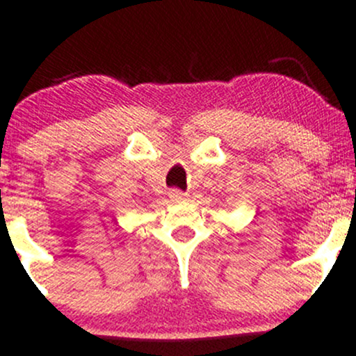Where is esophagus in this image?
I'll use <instances>...</instances> for the list:
<instances>
[{
    "instance_id": "obj_1",
    "label": "esophagus",
    "mask_w": 356,
    "mask_h": 356,
    "mask_svg": "<svg viewBox=\"0 0 356 356\" xmlns=\"http://www.w3.org/2000/svg\"><path fill=\"white\" fill-rule=\"evenodd\" d=\"M170 198L174 200V202H182V200H186V195L182 191L174 189V191H170Z\"/></svg>"
}]
</instances>
